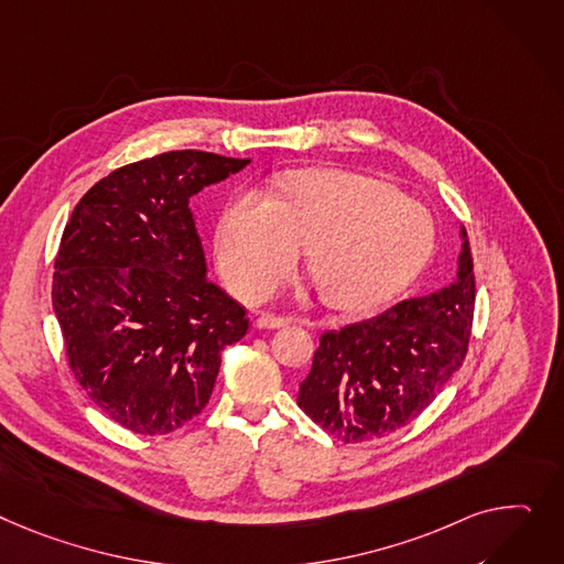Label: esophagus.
<instances>
[{"instance_id":"esophagus-1","label":"esophagus","mask_w":564,"mask_h":564,"mask_svg":"<svg viewBox=\"0 0 564 564\" xmlns=\"http://www.w3.org/2000/svg\"><path fill=\"white\" fill-rule=\"evenodd\" d=\"M285 324H288V319L281 315H274V313H260L256 319L258 328H283Z\"/></svg>"}]
</instances>
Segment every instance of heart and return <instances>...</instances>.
<instances>
[{
    "label": "heart",
    "mask_w": 564,
    "mask_h": 564,
    "mask_svg": "<svg viewBox=\"0 0 564 564\" xmlns=\"http://www.w3.org/2000/svg\"><path fill=\"white\" fill-rule=\"evenodd\" d=\"M435 227L415 199L383 181L343 170H302L276 195L242 191L215 229L219 272L245 299L268 296L306 247L319 299L333 308H365L417 276Z\"/></svg>",
    "instance_id": "b5f03b06"
}]
</instances>
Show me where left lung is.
Instances as JSON below:
<instances>
[{
    "label": "left lung",
    "instance_id": "1",
    "mask_svg": "<svg viewBox=\"0 0 564 564\" xmlns=\"http://www.w3.org/2000/svg\"><path fill=\"white\" fill-rule=\"evenodd\" d=\"M463 238L456 283L322 333L296 397L315 424L343 442L390 435L417 420L460 369L476 304L465 229Z\"/></svg>",
    "mask_w": 564,
    "mask_h": 564
}]
</instances>
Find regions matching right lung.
I'll use <instances>...</instances> for the list:
<instances>
[{"label":"right lung","instance_id":"right-lung-1","mask_svg":"<svg viewBox=\"0 0 564 564\" xmlns=\"http://www.w3.org/2000/svg\"><path fill=\"white\" fill-rule=\"evenodd\" d=\"M197 149L165 152L97 181L72 210L52 302L74 379L104 415L165 435L206 408L221 349L247 311L206 279L191 197L247 167Z\"/></svg>","mask_w":564,"mask_h":564}]
</instances>
